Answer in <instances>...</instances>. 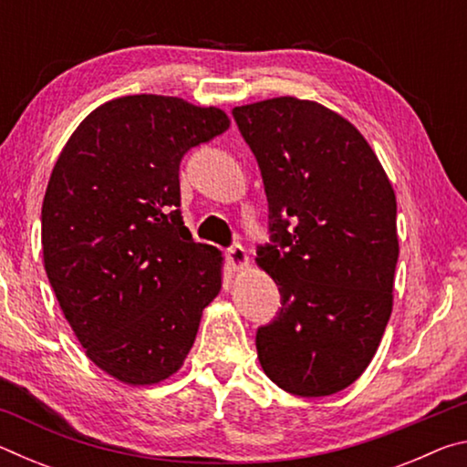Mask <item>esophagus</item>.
<instances>
[{
	"mask_svg": "<svg viewBox=\"0 0 467 467\" xmlns=\"http://www.w3.org/2000/svg\"><path fill=\"white\" fill-rule=\"evenodd\" d=\"M226 257H228V264H231L233 270L236 272H243L249 267V255L241 244H233V247L226 251Z\"/></svg>",
	"mask_w": 467,
	"mask_h": 467,
	"instance_id": "34e87169",
	"label": "esophagus"
}]
</instances>
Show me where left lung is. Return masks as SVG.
Listing matches in <instances>:
<instances>
[{
    "instance_id": "obj_1",
    "label": "left lung",
    "mask_w": 467,
    "mask_h": 467,
    "mask_svg": "<svg viewBox=\"0 0 467 467\" xmlns=\"http://www.w3.org/2000/svg\"><path fill=\"white\" fill-rule=\"evenodd\" d=\"M233 115L270 203L274 244L255 262L282 295L257 329L259 365L292 395L337 393L370 365L393 309L391 181L365 136L319 102L275 97Z\"/></svg>"
}]
</instances>
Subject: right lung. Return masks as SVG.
Returning a JSON list of instances; mask_svg holds the SVG:
<instances>
[{
    "instance_id": "right-lung-1",
    "label": "right lung",
    "mask_w": 467,
    "mask_h": 467,
    "mask_svg": "<svg viewBox=\"0 0 467 467\" xmlns=\"http://www.w3.org/2000/svg\"><path fill=\"white\" fill-rule=\"evenodd\" d=\"M218 107L133 94L105 102L63 146L41 212L45 272L86 357L117 381L183 367L224 257L181 218L179 164L224 133Z\"/></svg>"
}]
</instances>
